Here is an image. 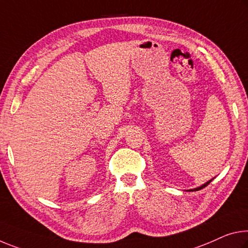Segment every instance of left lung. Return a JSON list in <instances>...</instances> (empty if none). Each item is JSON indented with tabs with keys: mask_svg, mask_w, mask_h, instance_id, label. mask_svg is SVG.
Listing matches in <instances>:
<instances>
[{
	"mask_svg": "<svg viewBox=\"0 0 248 248\" xmlns=\"http://www.w3.org/2000/svg\"><path fill=\"white\" fill-rule=\"evenodd\" d=\"M213 180V179H212ZM212 180H210V181H207L206 183H204V184H202L201 186H199V187H195V188H192V190H188V191H199V190H201V188H203V187H205L206 186H209V184L212 182Z\"/></svg>",
	"mask_w": 248,
	"mask_h": 248,
	"instance_id": "1",
	"label": "left lung"
}]
</instances>
